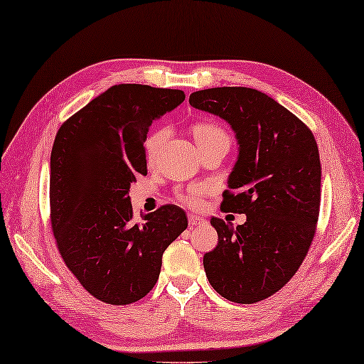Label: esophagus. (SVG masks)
<instances>
[{
	"instance_id": "esophagus-1",
	"label": "esophagus",
	"mask_w": 364,
	"mask_h": 364,
	"mask_svg": "<svg viewBox=\"0 0 364 364\" xmlns=\"http://www.w3.org/2000/svg\"><path fill=\"white\" fill-rule=\"evenodd\" d=\"M201 223H204V220L201 217H198V215H193V213L188 215V225H190V228L198 226V225H201Z\"/></svg>"
}]
</instances>
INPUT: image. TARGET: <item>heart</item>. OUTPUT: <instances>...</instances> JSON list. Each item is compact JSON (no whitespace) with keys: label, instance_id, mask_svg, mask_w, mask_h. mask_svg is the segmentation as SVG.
<instances>
[{"label":"heart","instance_id":"b5f03b06","mask_svg":"<svg viewBox=\"0 0 364 364\" xmlns=\"http://www.w3.org/2000/svg\"><path fill=\"white\" fill-rule=\"evenodd\" d=\"M191 133L199 149H203V147H207L210 144H217V143H226V144L231 143L228 133L221 127H218L217 124H212V122L195 124L191 129ZM166 136H168L166 129H157L149 133V136H147L144 141V152H146L147 160L152 161L155 159V155H157L160 146L163 144V141L166 139ZM203 195H204V187H201V185H193V187H190L187 191L179 193V199L190 207H199L203 204Z\"/></svg>","mask_w":364,"mask_h":364}]
</instances>
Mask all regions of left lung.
Returning <instances> with one entry per match:
<instances>
[{"instance_id": "1", "label": "left lung", "mask_w": 364, "mask_h": 364, "mask_svg": "<svg viewBox=\"0 0 364 364\" xmlns=\"http://www.w3.org/2000/svg\"><path fill=\"white\" fill-rule=\"evenodd\" d=\"M190 105L234 130L239 155L221 209L247 215L237 228L210 220L218 243L203 259L207 279L226 300L261 301L295 275L313 242L322 176L317 143L299 117L256 89H203Z\"/></svg>"}]
</instances>
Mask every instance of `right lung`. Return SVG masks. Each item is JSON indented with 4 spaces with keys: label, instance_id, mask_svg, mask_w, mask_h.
I'll return each mask as SVG.
<instances>
[{
    "label": "right lung",
    "instance_id": "add662e5",
    "mask_svg": "<svg viewBox=\"0 0 364 364\" xmlns=\"http://www.w3.org/2000/svg\"><path fill=\"white\" fill-rule=\"evenodd\" d=\"M185 100L179 89L114 85L58 130L50 157L51 228L68 269L108 305L152 291L165 250L188 226L174 204L133 217L130 183L147 174L155 119Z\"/></svg>",
    "mask_w": 364,
    "mask_h": 364
}]
</instances>
